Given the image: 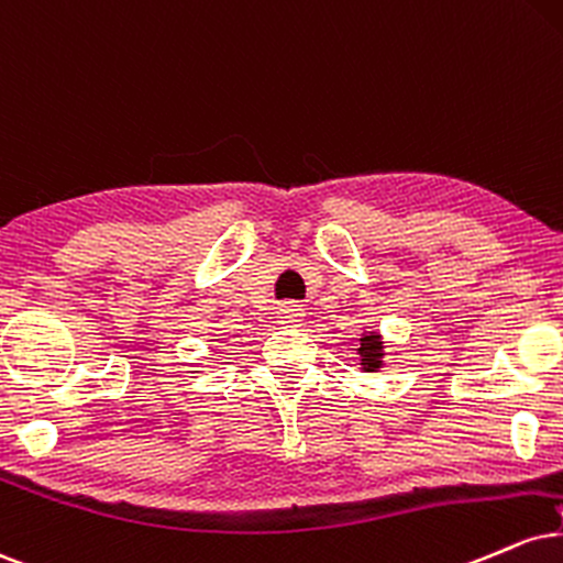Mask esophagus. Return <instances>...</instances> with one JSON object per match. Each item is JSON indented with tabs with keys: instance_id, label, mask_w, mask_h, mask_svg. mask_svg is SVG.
Instances as JSON below:
<instances>
[{
	"instance_id": "obj_1",
	"label": "esophagus",
	"mask_w": 563,
	"mask_h": 563,
	"mask_svg": "<svg viewBox=\"0 0 563 563\" xmlns=\"http://www.w3.org/2000/svg\"><path fill=\"white\" fill-rule=\"evenodd\" d=\"M276 319L284 327H300L302 319H306V308L300 302H282L279 310H276Z\"/></svg>"
}]
</instances>
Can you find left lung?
<instances>
[{"label": "left lung", "instance_id": "left-lung-1", "mask_svg": "<svg viewBox=\"0 0 563 563\" xmlns=\"http://www.w3.org/2000/svg\"><path fill=\"white\" fill-rule=\"evenodd\" d=\"M358 353H361V363H363V368H366V372H374V368H379L382 366V340H379V334L363 336Z\"/></svg>", "mask_w": 563, "mask_h": 563}]
</instances>
